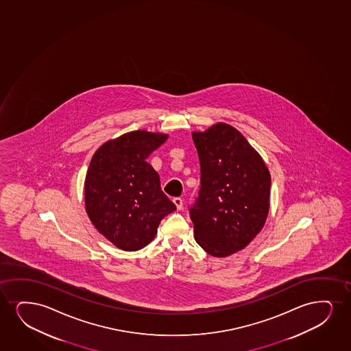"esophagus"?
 <instances>
[{"label": "esophagus", "instance_id": "esophagus-1", "mask_svg": "<svg viewBox=\"0 0 351 351\" xmlns=\"http://www.w3.org/2000/svg\"><path fill=\"white\" fill-rule=\"evenodd\" d=\"M173 203L176 204V206H177V210H182V198H179V197H177V198H174Z\"/></svg>", "mask_w": 351, "mask_h": 351}]
</instances>
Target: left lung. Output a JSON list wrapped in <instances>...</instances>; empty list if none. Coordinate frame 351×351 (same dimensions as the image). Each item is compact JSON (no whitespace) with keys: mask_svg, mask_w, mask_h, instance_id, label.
Segmentation results:
<instances>
[{"mask_svg":"<svg viewBox=\"0 0 351 351\" xmlns=\"http://www.w3.org/2000/svg\"><path fill=\"white\" fill-rule=\"evenodd\" d=\"M200 190L190 217L195 240L215 258L245 248L269 211L271 174L262 156L232 125L218 122L193 132Z\"/></svg>","mask_w":351,"mask_h":351,"instance_id":"8db88e82","label":"left lung"}]
</instances>
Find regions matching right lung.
Returning a JSON list of instances; mask_svg holds the SVG:
<instances>
[{
  "mask_svg": "<svg viewBox=\"0 0 351 351\" xmlns=\"http://www.w3.org/2000/svg\"><path fill=\"white\" fill-rule=\"evenodd\" d=\"M167 134L134 130L95 152L84 182L85 209L95 228L117 248L135 252L154 240L161 219L176 205L161 191L147 162Z\"/></svg>",
  "mask_w": 351,
  "mask_h": 351,
  "instance_id": "add662e5",
  "label": "right lung"
}]
</instances>
